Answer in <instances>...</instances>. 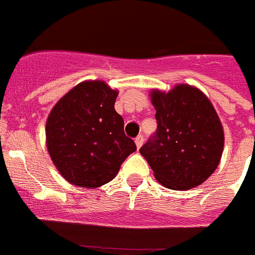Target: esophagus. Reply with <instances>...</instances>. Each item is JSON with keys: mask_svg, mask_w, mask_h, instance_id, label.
<instances>
[{"mask_svg": "<svg viewBox=\"0 0 255 255\" xmlns=\"http://www.w3.org/2000/svg\"><path fill=\"white\" fill-rule=\"evenodd\" d=\"M143 143H144V138L141 136V135H139V136L135 138V144H136V148H138V149L143 145Z\"/></svg>", "mask_w": 255, "mask_h": 255, "instance_id": "1", "label": "esophagus"}]
</instances>
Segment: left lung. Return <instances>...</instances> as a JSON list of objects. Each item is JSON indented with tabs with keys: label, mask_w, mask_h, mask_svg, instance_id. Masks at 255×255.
<instances>
[{
	"label": "left lung",
	"mask_w": 255,
	"mask_h": 255,
	"mask_svg": "<svg viewBox=\"0 0 255 255\" xmlns=\"http://www.w3.org/2000/svg\"><path fill=\"white\" fill-rule=\"evenodd\" d=\"M157 131L140 148L154 177L172 190L203 184L220 163L224 128L215 107L198 88L177 84L172 91L153 89Z\"/></svg>",
	"instance_id": "obj_1"
}]
</instances>
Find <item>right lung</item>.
Listing matches in <instances>:
<instances>
[{
    "label": "right lung",
    "instance_id": "right-lung-1",
    "mask_svg": "<svg viewBox=\"0 0 255 255\" xmlns=\"http://www.w3.org/2000/svg\"><path fill=\"white\" fill-rule=\"evenodd\" d=\"M117 91L102 80L83 82L52 108L46 123L51 159L66 181L94 189L115 179L128 155L136 150L115 111Z\"/></svg>",
    "mask_w": 255,
    "mask_h": 255
}]
</instances>
